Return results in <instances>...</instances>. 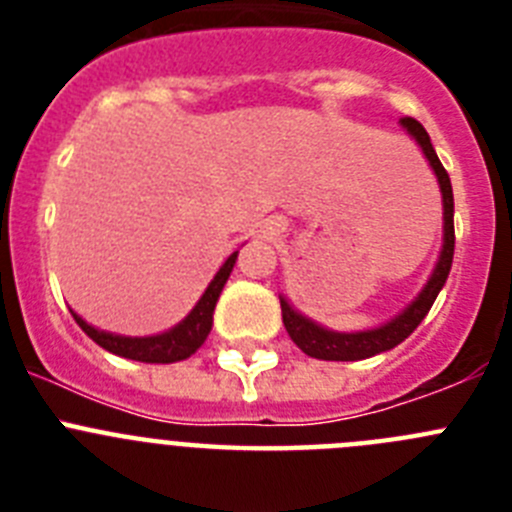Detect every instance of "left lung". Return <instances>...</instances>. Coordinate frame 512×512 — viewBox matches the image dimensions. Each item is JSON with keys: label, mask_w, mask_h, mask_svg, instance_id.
Listing matches in <instances>:
<instances>
[{"label": "left lung", "mask_w": 512, "mask_h": 512, "mask_svg": "<svg viewBox=\"0 0 512 512\" xmlns=\"http://www.w3.org/2000/svg\"><path fill=\"white\" fill-rule=\"evenodd\" d=\"M400 125L408 130L415 138V143L420 146L423 156L428 158L433 174L438 179V187H441L443 197V246L441 256H438V264L433 269L431 279L425 282V287L420 289V295L410 302L400 315H395L392 320H387L384 325L372 330H356V333H338V330H328L323 325H318L315 320L305 318L302 312H297L295 307L289 305L284 297H279L282 302V320L284 328H287L289 338L297 343V346L305 351L312 359L323 361H359L369 359V356H377L382 351H390L397 343H402L405 338L413 333L420 325V320L428 315V310L436 302L438 292L443 289L446 279H449L451 261H454V192H451V179L446 174V169L438 161L436 151H433V143L425 133V128L413 117H402Z\"/></svg>", "instance_id": "obj_1"}]
</instances>
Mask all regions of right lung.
I'll list each match as a JSON object with an SVG mask.
<instances>
[{
    "mask_svg": "<svg viewBox=\"0 0 512 512\" xmlns=\"http://www.w3.org/2000/svg\"><path fill=\"white\" fill-rule=\"evenodd\" d=\"M235 259H238V251L230 253L228 261L220 266L215 279L207 284L205 295H202L200 302L192 307V312H189L187 318L179 325H174L171 330H166V333H158V336H117V333H107V330H99L94 328V325H89L87 320H81L74 310H71V315H74L79 328L84 330L94 343H99V346H102L104 351H110V354L122 356V359L143 361V364H174V361H184L205 343L207 336H210L212 312H215L220 292H223L230 271H233Z\"/></svg>",
    "mask_w": 512,
    "mask_h": 512,
    "instance_id": "1",
    "label": "right lung"
}]
</instances>
